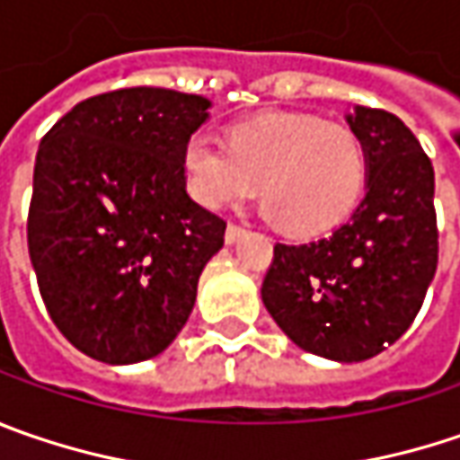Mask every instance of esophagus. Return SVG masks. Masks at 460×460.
I'll return each instance as SVG.
<instances>
[{
    "mask_svg": "<svg viewBox=\"0 0 460 460\" xmlns=\"http://www.w3.org/2000/svg\"><path fill=\"white\" fill-rule=\"evenodd\" d=\"M244 231H247V226H242V224H236V221H231L229 226H226V242H236V239H239V236H242V234H244Z\"/></svg>",
    "mask_w": 460,
    "mask_h": 460,
    "instance_id": "obj_1",
    "label": "esophagus"
}]
</instances>
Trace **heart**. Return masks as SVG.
<instances>
[{"instance_id": "obj_1", "label": "heart", "mask_w": 460, "mask_h": 460, "mask_svg": "<svg viewBox=\"0 0 460 460\" xmlns=\"http://www.w3.org/2000/svg\"><path fill=\"white\" fill-rule=\"evenodd\" d=\"M190 195L206 208L244 203L257 188L265 213L293 236L337 229L368 182V149L358 130L304 112H262L229 130V144L192 133L182 146Z\"/></svg>"}]
</instances>
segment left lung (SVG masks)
Wrapping results in <instances>:
<instances>
[{
  "label": "left lung",
  "instance_id": "left-lung-1",
  "mask_svg": "<svg viewBox=\"0 0 460 460\" xmlns=\"http://www.w3.org/2000/svg\"><path fill=\"white\" fill-rule=\"evenodd\" d=\"M368 149L363 203L327 239L275 244L262 301L306 352L358 363L410 330L438 268L435 172L394 112L348 115Z\"/></svg>",
  "mask_w": 460,
  "mask_h": 460
}]
</instances>
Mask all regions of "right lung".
<instances>
[{
	"instance_id": "right-lung-1",
	"label": "right lung",
	"mask_w": 460,
	"mask_h": 460,
	"mask_svg": "<svg viewBox=\"0 0 460 460\" xmlns=\"http://www.w3.org/2000/svg\"><path fill=\"white\" fill-rule=\"evenodd\" d=\"M200 94L123 87L74 105L43 136L28 250L43 304L76 349L111 366L159 355L185 327L226 221L185 190Z\"/></svg>"
}]
</instances>
